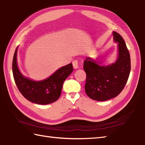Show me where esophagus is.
Wrapping results in <instances>:
<instances>
[{
    "mask_svg": "<svg viewBox=\"0 0 145 145\" xmlns=\"http://www.w3.org/2000/svg\"><path fill=\"white\" fill-rule=\"evenodd\" d=\"M72 64H73V67L74 69H77L78 68V61L77 60H73V62H72Z\"/></svg>",
    "mask_w": 145,
    "mask_h": 145,
    "instance_id": "34e87169",
    "label": "esophagus"
}]
</instances>
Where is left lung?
<instances>
[{
  "mask_svg": "<svg viewBox=\"0 0 145 145\" xmlns=\"http://www.w3.org/2000/svg\"><path fill=\"white\" fill-rule=\"evenodd\" d=\"M117 43L116 61L109 65L102 59H85L83 69L86 73L85 91L91 99L104 101L118 96L125 86L131 69L130 56L126 44L118 33L112 31Z\"/></svg>",
  "mask_w": 145,
  "mask_h": 145,
  "instance_id": "8db88e82",
  "label": "left lung"
}]
</instances>
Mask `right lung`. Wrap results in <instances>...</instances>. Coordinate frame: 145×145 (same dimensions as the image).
Instances as JSON below:
<instances>
[{"label": "right lung", "instance_id": "add662e5", "mask_svg": "<svg viewBox=\"0 0 145 145\" xmlns=\"http://www.w3.org/2000/svg\"><path fill=\"white\" fill-rule=\"evenodd\" d=\"M16 48L13 59L12 71L16 85L22 95L29 101L41 105L52 103L59 98L63 83L73 72L72 63L60 67L48 78L35 81L24 76L17 63Z\"/></svg>", "mask_w": 145, "mask_h": 145}]
</instances>
